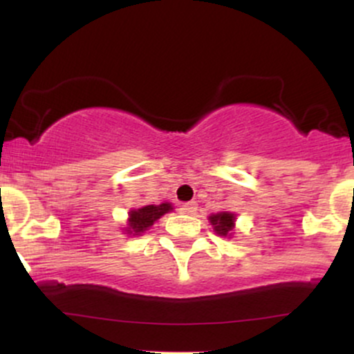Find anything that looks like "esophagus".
Masks as SVG:
<instances>
[{"mask_svg":"<svg viewBox=\"0 0 354 354\" xmlns=\"http://www.w3.org/2000/svg\"><path fill=\"white\" fill-rule=\"evenodd\" d=\"M196 208H198L196 203H186V205H181L180 211L183 214H193L194 211H196Z\"/></svg>","mask_w":354,"mask_h":354,"instance_id":"1","label":"esophagus"}]
</instances>
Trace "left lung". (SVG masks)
<instances>
[{
    "instance_id": "left-lung-1",
    "label": "left lung",
    "mask_w": 354,
    "mask_h": 354,
    "mask_svg": "<svg viewBox=\"0 0 354 354\" xmlns=\"http://www.w3.org/2000/svg\"><path fill=\"white\" fill-rule=\"evenodd\" d=\"M208 219L218 236L233 238L234 225H236V214L231 213V211H219V213L209 214Z\"/></svg>"
}]
</instances>
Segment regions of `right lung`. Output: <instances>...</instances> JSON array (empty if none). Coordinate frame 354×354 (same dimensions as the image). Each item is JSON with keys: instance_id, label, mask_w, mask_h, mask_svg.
Here are the masks:
<instances>
[{"instance_id": "obj_1", "label": "right lung", "mask_w": 354, "mask_h": 354, "mask_svg": "<svg viewBox=\"0 0 354 354\" xmlns=\"http://www.w3.org/2000/svg\"><path fill=\"white\" fill-rule=\"evenodd\" d=\"M173 209V205L168 201L161 203V205H148L136 209H129L126 228H123L124 234H128V236H141L145 231L151 228L154 221H158L161 216H165L166 213Z\"/></svg>"}]
</instances>
